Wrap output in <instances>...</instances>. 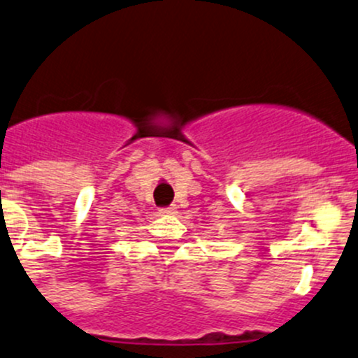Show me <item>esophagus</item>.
I'll return each mask as SVG.
<instances>
[{
    "instance_id": "34e87169",
    "label": "esophagus",
    "mask_w": 358,
    "mask_h": 358,
    "mask_svg": "<svg viewBox=\"0 0 358 358\" xmlns=\"http://www.w3.org/2000/svg\"><path fill=\"white\" fill-rule=\"evenodd\" d=\"M160 213H164V215H172V213H176V206H174V205L164 206V208H160Z\"/></svg>"
}]
</instances>
